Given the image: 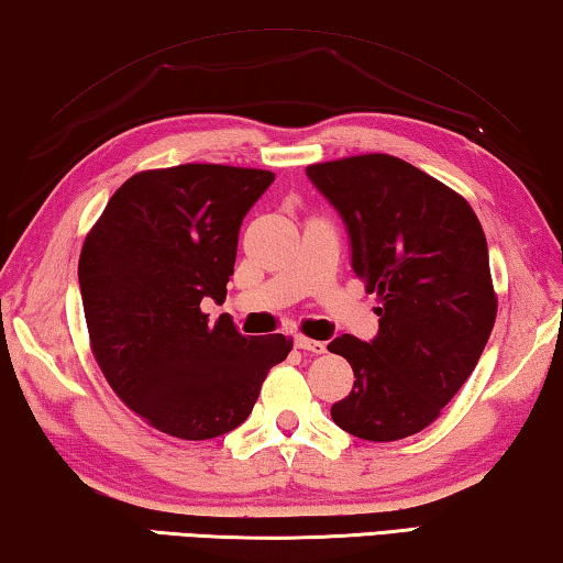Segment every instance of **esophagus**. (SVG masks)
I'll list each match as a JSON object with an SVG mask.
<instances>
[{
	"mask_svg": "<svg viewBox=\"0 0 563 563\" xmlns=\"http://www.w3.org/2000/svg\"><path fill=\"white\" fill-rule=\"evenodd\" d=\"M294 344H297V350H305V352H311V354H324L327 352V344L324 342L309 340V336H305V334L294 336Z\"/></svg>",
	"mask_w": 563,
	"mask_h": 563,
	"instance_id": "34e87169",
	"label": "esophagus"
}]
</instances>
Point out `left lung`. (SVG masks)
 I'll list each match as a JSON object with an SVG mask.
<instances>
[{
	"label": "left lung",
	"mask_w": 563,
	"mask_h": 563,
	"mask_svg": "<svg viewBox=\"0 0 563 563\" xmlns=\"http://www.w3.org/2000/svg\"><path fill=\"white\" fill-rule=\"evenodd\" d=\"M307 176L342 216L352 272L379 299L375 340L327 344L354 372L332 420L375 443L415 435L471 377L496 322L486 233L463 196L395 155L314 163Z\"/></svg>",
	"instance_id": "left-lung-1"
}]
</instances>
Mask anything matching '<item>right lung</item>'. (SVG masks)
I'll use <instances>...</instances> for the list:
<instances>
[{"label":"right lung","mask_w":563,"mask_h":563,"mask_svg":"<svg viewBox=\"0 0 563 563\" xmlns=\"http://www.w3.org/2000/svg\"><path fill=\"white\" fill-rule=\"evenodd\" d=\"M272 184V170L216 163L135 173L82 244L95 360L120 400L173 438L239 428L291 350L284 334L244 336L201 311L206 297L227 299L241 221Z\"/></svg>","instance_id":"right-lung-1"}]
</instances>
